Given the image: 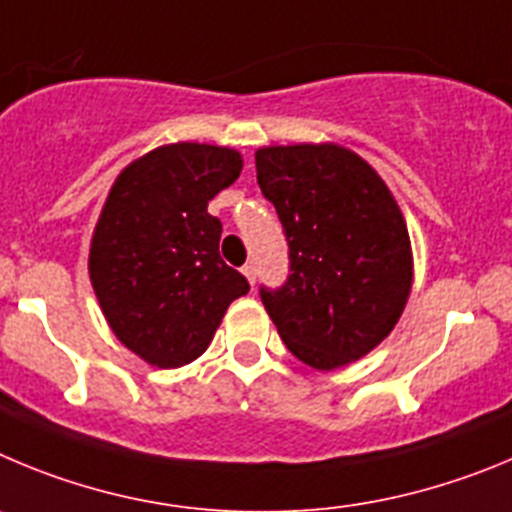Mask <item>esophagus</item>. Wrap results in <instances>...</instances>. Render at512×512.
<instances>
[{"mask_svg":"<svg viewBox=\"0 0 512 512\" xmlns=\"http://www.w3.org/2000/svg\"><path fill=\"white\" fill-rule=\"evenodd\" d=\"M242 273H245V278L250 280V285H255V280H257V270H255V265H252V262H247V265L242 267Z\"/></svg>","mask_w":512,"mask_h":512,"instance_id":"esophagus-1","label":"esophagus"}]
</instances>
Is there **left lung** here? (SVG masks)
Wrapping results in <instances>:
<instances>
[{
    "label": "left lung",
    "mask_w": 512,
    "mask_h": 512,
    "mask_svg": "<svg viewBox=\"0 0 512 512\" xmlns=\"http://www.w3.org/2000/svg\"><path fill=\"white\" fill-rule=\"evenodd\" d=\"M255 165L288 242L285 283L260 285L280 339L316 370L365 357L411 293V239L393 193L339 145L262 147Z\"/></svg>",
    "instance_id": "1"
}]
</instances>
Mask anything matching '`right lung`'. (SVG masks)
I'll return each instance as SVG.
<instances>
[{
    "instance_id": "1",
    "label": "right lung",
    "mask_w": 512,
    "mask_h": 512,
    "mask_svg": "<svg viewBox=\"0 0 512 512\" xmlns=\"http://www.w3.org/2000/svg\"><path fill=\"white\" fill-rule=\"evenodd\" d=\"M242 173L229 147L178 142L119 173L89 255L99 306L119 342L155 367L193 362L250 283L219 255L209 201Z\"/></svg>"
}]
</instances>
